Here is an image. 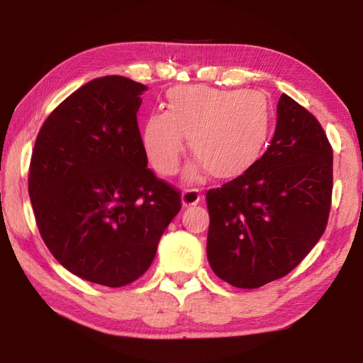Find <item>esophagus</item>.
<instances>
[{
	"label": "esophagus",
	"mask_w": 363,
	"mask_h": 363,
	"mask_svg": "<svg viewBox=\"0 0 363 363\" xmlns=\"http://www.w3.org/2000/svg\"><path fill=\"white\" fill-rule=\"evenodd\" d=\"M201 200V194L199 189H186L182 192V204L184 206H195Z\"/></svg>",
	"instance_id": "34e87169"
}]
</instances>
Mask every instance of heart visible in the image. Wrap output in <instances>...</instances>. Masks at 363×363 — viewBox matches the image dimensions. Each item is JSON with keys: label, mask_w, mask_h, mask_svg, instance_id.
Wrapping results in <instances>:
<instances>
[{"label": "heart", "mask_w": 363, "mask_h": 363, "mask_svg": "<svg viewBox=\"0 0 363 363\" xmlns=\"http://www.w3.org/2000/svg\"><path fill=\"white\" fill-rule=\"evenodd\" d=\"M163 109L141 125L144 152L162 176L179 168L187 136L196 157L190 177L208 169L217 179H232L259 160L272 127V108L259 90L176 85L164 94Z\"/></svg>", "instance_id": "b5f03b06"}]
</instances>
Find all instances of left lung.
<instances>
[{
	"mask_svg": "<svg viewBox=\"0 0 363 363\" xmlns=\"http://www.w3.org/2000/svg\"><path fill=\"white\" fill-rule=\"evenodd\" d=\"M333 150L309 111L282 94L272 144L252 167L206 194L213 272L257 289L298 265L325 232Z\"/></svg>",
	"mask_w": 363,
	"mask_h": 363,
	"instance_id": "obj_1",
	"label": "left lung"
}]
</instances>
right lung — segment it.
Listing matches in <instances>:
<instances>
[{
  "instance_id": "right-lung-1",
  "label": "right lung",
  "mask_w": 363,
  "mask_h": 363,
  "mask_svg": "<svg viewBox=\"0 0 363 363\" xmlns=\"http://www.w3.org/2000/svg\"><path fill=\"white\" fill-rule=\"evenodd\" d=\"M147 87L122 76L82 85L45 118L28 194L45 246L62 265L106 287L147 272L181 192L147 168L136 113Z\"/></svg>"
}]
</instances>
